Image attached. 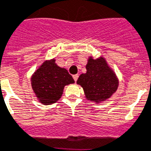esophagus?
Here are the masks:
<instances>
[{"instance_id":"obj_1","label":"esophagus","mask_w":151,"mask_h":151,"mask_svg":"<svg viewBox=\"0 0 151 151\" xmlns=\"http://www.w3.org/2000/svg\"><path fill=\"white\" fill-rule=\"evenodd\" d=\"M78 74H74V75H73V80L75 81H78Z\"/></svg>"}]
</instances>
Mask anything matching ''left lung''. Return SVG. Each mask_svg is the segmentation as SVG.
Here are the masks:
<instances>
[{
    "mask_svg": "<svg viewBox=\"0 0 151 151\" xmlns=\"http://www.w3.org/2000/svg\"><path fill=\"white\" fill-rule=\"evenodd\" d=\"M87 72L79 76L77 83L84 89L87 99L99 103L109 99L117 89L118 80L103 57L88 58Z\"/></svg>",
    "mask_w": 151,
    "mask_h": 151,
    "instance_id": "8db88e82",
    "label": "left lung"
}]
</instances>
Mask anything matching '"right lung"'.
<instances>
[{
	"label": "right lung",
	"instance_id": "add662e5",
	"mask_svg": "<svg viewBox=\"0 0 151 151\" xmlns=\"http://www.w3.org/2000/svg\"><path fill=\"white\" fill-rule=\"evenodd\" d=\"M74 83L66 69L57 66L54 59L45 61L31 77V86L37 98L44 105H50L61 98L64 87Z\"/></svg>",
	"mask_w": 151,
	"mask_h": 151
}]
</instances>
